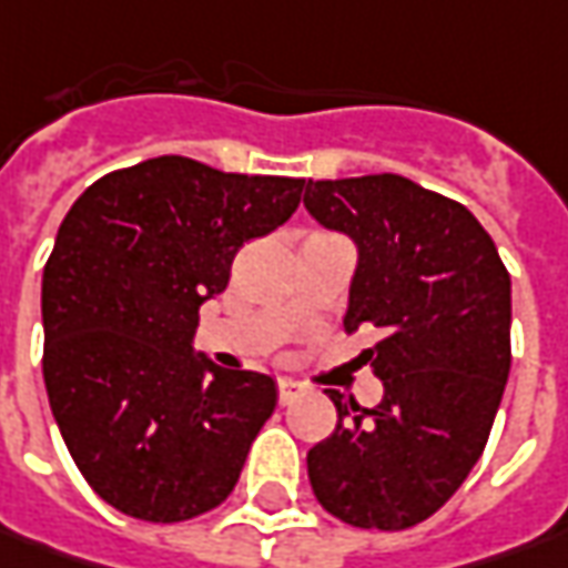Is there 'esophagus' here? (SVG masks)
Returning <instances> with one entry per match:
<instances>
[{
  "mask_svg": "<svg viewBox=\"0 0 568 568\" xmlns=\"http://www.w3.org/2000/svg\"><path fill=\"white\" fill-rule=\"evenodd\" d=\"M304 396V386L295 381H280V405H292V402Z\"/></svg>",
  "mask_w": 568,
  "mask_h": 568,
  "instance_id": "esophagus-1",
  "label": "esophagus"
}]
</instances>
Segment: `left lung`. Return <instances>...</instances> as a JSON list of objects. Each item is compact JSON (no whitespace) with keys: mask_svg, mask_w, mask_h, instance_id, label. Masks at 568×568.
<instances>
[{"mask_svg":"<svg viewBox=\"0 0 568 568\" xmlns=\"http://www.w3.org/2000/svg\"><path fill=\"white\" fill-rule=\"evenodd\" d=\"M307 213L358 247L345 329L374 326L383 399L329 389L336 430L307 453L329 516L402 531L430 518L480 459L506 389L513 285L494 239L456 201L393 172L311 182Z\"/></svg>","mask_w":568,"mask_h":568,"instance_id":"left-lung-1","label":"left lung"}]
</instances>
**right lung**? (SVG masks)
<instances>
[{"label":"right lung","instance_id":"obj_1","mask_svg":"<svg viewBox=\"0 0 568 568\" xmlns=\"http://www.w3.org/2000/svg\"><path fill=\"white\" fill-rule=\"evenodd\" d=\"M302 187L156 156L71 204L43 266V381L71 459L112 509L166 525L232 494L276 383L194 355L197 311Z\"/></svg>","mask_w":568,"mask_h":568}]
</instances>
